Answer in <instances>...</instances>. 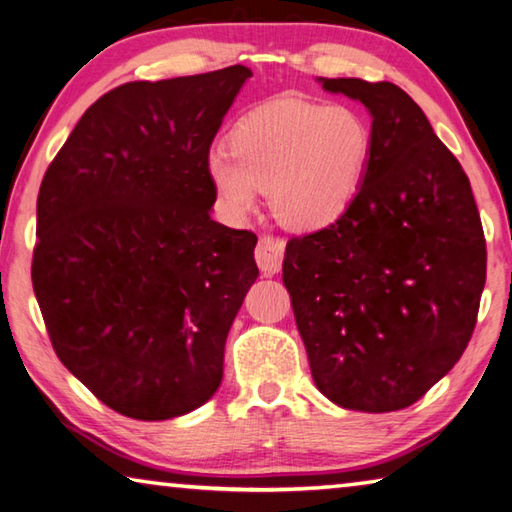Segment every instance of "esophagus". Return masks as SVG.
Listing matches in <instances>:
<instances>
[{"mask_svg": "<svg viewBox=\"0 0 512 512\" xmlns=\"http://www.w3.org/2000/svg\"><path fill=\"white\" fill-rule=\"evenodd\" d=\"M255 259H257L259 271H262L266 277H273L275 273H280L282 262H284V241L275 237H262L255 248Z\"/></svg>", "mask_w": 512, "mask_h": 512, "instance_id": "esophagus-1", "label": "esophagus"}]
</instances>
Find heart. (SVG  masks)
<instances>
[{"instance_id": "1", "label": "heart", "mask_w": 512, "mask_h": 512, "mask_svg": "<svg viewBox=\"0 0 512 512\" xmlns=\"http://www.w3.org/2000/svg\"><path fill=\"white\" fill-rule=\"evenodd\" d=\"M230 153L212 150L206 170L232 219L253 215L268 192L284 228L318 232L356 203L371 163V129L351 107L280 98L232 127Z\"/></svg>"}]
</instances>
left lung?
Returning <instances> with one entry per match:
<instances>
[{
  "mask_svg": "<svg viewBox=\"0 0 512 512\" xmlns=\"http://www.w3.org/2000/svg\"><path fill=\"white\" fill-rule=\"evenodd\" d=\"M365 105L371 163L338 224L286 244L284 286L315 387L394 412L457 365L475 331L486 239L466 172L392 82L318 78Z\"/></svg>",
  "mask_w": 512,
  "mask_h": 512,
  "instance_id": "left-lung-1",
  "label": "left lung"
}]
</instances>
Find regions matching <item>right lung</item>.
<instances>
[{"label": "right lung", "mask_w": 512, "mask_h": 512, "mask_svg": "<svg viewBox=\"0 0 512 512\" xmlns=\"http://www.w3.org/2000/svg\"><path fill=\"white\" fill-rule=\"evenodd\" d=\"M250 76L235 64L120 85L42 179L31 277L46 331L62 365L123 416H183L224 378L257 237L210 217L206 161Z\"/></svg>", "instance_id": "add662e5"}]
</instances>
